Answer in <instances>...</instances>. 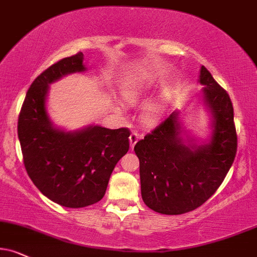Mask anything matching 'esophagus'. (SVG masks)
Returning <instances> with one entry per match:
<instances>
[{"mask_svg":"<svg viewBox=\"0 0 257 257\" xmlns=\"http://www.w3.org/2000/svg\"><path fill=\"white\" fill-rule=\"evenodd\" d=\"M139 137H141V136H139L137 132H132V134L130 135V147H131V149H134L136 143L138 142Z\"/></svg>","mask_w":257,"mask_h":257,"instance_id":"esophagus-1","label":"esophagus"}]
</instances>
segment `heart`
Returning a JSON list of instances; mask_svg holds the SVG:
<instances>
[{
	"label": "heart",
	"mask_w": 257,
	"mask_h": 257,
	"mask_svg": "<svg viewBox=\"0 0 257 257\" xmlns=\"http://www.w3.org/2000/svg\"><path fill=\"white\" fill-rule=\"evenodd\" d=\"M151 85L145 78L136 77L126 82L121 88V95L123 101L128 103L138 102L149 93ZM162 108V103L161 101H154V102L149 103L147 108L144 110V120L149 123L155 122L161 113Z\"/></svg>",
	"instance_id": "1"
}]
</instances>
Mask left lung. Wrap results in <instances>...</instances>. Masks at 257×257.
<instances>
[{
	"label": "left lung",
	"mask_w": 257,
	"mask_h": 257,
	"mask_svg": "<svg viewBox=\"0 0 257 257\" xmlns=\"http://www.w3.org/2000/svg\"><path fill=\"white\" fill-rule=\"evenodd\" d=\"M204 100L213 115L210 144L185 145L174 112L135 145L139 158L142 198L162 214H182L207 201L235 161L237 134L229 94L201 66Z\"/></svg>",
	"instance_id": "8db88e82"
}]
</instances>
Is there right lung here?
I'll return each mask as SVG.
<instances>
[{
	"instance_id": "obj_1",
	"label": "right lung",
	"mask_w": 257,
	"mask_h": 257,
	"mask_svg": "<svg viewBox=\"0 0 257 257\" xmlns=\"http://www.w3.org/2000/svg\"><path fill=\"white\" fill-rule=\"evenodd\" d=\"M83 53L66 57L38 76L28 89L18 120L26 172L50 200L70 208L100 201L110 174L130 149V130L89 126L64 132L52 126L46 112L49 84L64 75L84 71Z\"/></svg>"
}]
</instances>
